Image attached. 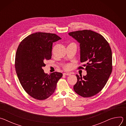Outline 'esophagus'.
Returning a JSON list of instances; mask_svg holds the SVG:
<instances>
[{
  "label": "esophagus",
  "mask_w": 126,
  "mask_h": 126,
  "mask_svg": "<svg viewBox=\"0 0 126 126\" xmlns=\"http://www.w3.org/2000/svg\"><path fill=\"white\" fill-rule=\"evenodd\" d=\"M63 75H67V76H69V75H71V73H63Z\"/></svg>",
  "instance_id": "obj_1"
}]
</instances>
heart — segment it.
<instances>
[{
	"instance_id": "obj_1",
	"label": "heart",
	"mask_w": 126,
	"mask_h": 126,
	"mask_svg": "<svg viewBox=\"0 0 126 126\" xmlns=\"http://www.w3.org/2000/svg\"><path fill=\"white\" fill-rule=\"evenodd\" d=\"M71 64H67L64 66V69L66 70H68L69 69H70V68H71Z\"/></svg>"
}]
</instances>
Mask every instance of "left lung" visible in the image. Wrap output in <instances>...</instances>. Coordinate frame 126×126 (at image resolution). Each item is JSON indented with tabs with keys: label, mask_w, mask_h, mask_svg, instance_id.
<instances>
[{
	"label": "left lung",
	"mask_w": 126,
	"mask_h": 126,
	"mask_svg": "<svg viewBox=\"0 0 126 126\" xmlns=\"http://www.w3.org/2000/svg\"><path fill=\"white\" fill-rule=\"evenodd\" d=\"M69 35L80 43V61L86 63L83 66L87 71L83 77L76 75L74 90L83 97L93 96L103 89L112 73L111 48L102 35L92 30H79Z\"/></svg>",
	"instance_id": "8db88e82"
}]
</instances>
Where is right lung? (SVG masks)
<instances>
[{"label":"right lung","mask_w":126,"mask_h":126,"mask_svg":"<svg viewBox=\"0 0 126 126\" xmlns=\"http://www.w3.org/2000/svg\"><path fill=\"white\" fill-rule=\"evenodd\" d=\"M60 39L55 34L36 32L28 35L18 47L16 72L25 92L35 99L43 100L52 95L63 76L58 72L48 75L42 69L46 60L51 58L53 43Z\"/></svg>","instance_id":"right-lung-1"}]
</instances>
